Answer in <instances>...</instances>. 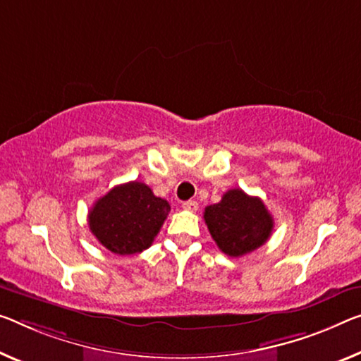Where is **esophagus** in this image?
<instances>
[{"instance_id": "esophagus-1", "label": "esophagus", "mask_w": 361, "mask_h": 361, "mask_svg": "<svg viewBox=\"0 0 361 361\" xmlns=\"http://www.w3.org/2000/svg\"><path fill=\"white\" fill-rule=\"evenodd\" d=\"M182 208L187 209V212H197V209H198V203L193 202V200H188V202L182 203Z\"/></svg>"}]
</instances>
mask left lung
<instances>
[{
  "mask_svg": "<svg viewBox=\"0 0 361 361\" xmlns=\"http://www.w3.org/2000/svg\"><path fill=\"white\" fill-rule=\"evenodd\" d=\"M203 218L219 250L234 258L262 247L274 227L262 198L240 188L227 190L219 203L204 208Z\"/></svg>",
  "mask_w": 361,
  "mask_h": 361,
  "instance_id": "left-lung-1",
  "label": "left lung"
}]
</instances>
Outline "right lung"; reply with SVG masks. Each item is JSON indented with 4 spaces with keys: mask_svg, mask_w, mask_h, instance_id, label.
<instances>
[{
    "mask_svg": "<svg viewBox=\"0 0 361 361\" xmlns=\"http://www.w3.org/2000/svg\"><path fill=\"white\" fill-rule=\"evenodd\" d=\"M171 212L164 198L143 182L116 185L88 212L92 234L116 255L140 253L152 245Z\"/></svg>",
    "mask_w": 361,
    "mask_h": 361,
    "instance_id": "add662e5",
    "label": "right lung"
}]
</instances>
